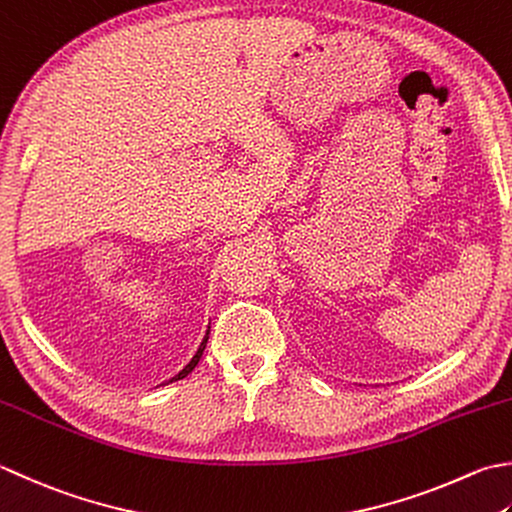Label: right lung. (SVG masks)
<instances>
[{
  "instance_id": "add662e5",
  "label": "right lung",
  "mask_w": 512,
  "mask_h": 512,
  "mask_svg": "<svg viewBox=\"0 0 512 512\" xmlns=\"http://www.w3.org/2000/svg\"><path fill=\"white\" fill-rule=\"evenodd\" d=\"M210 328V326H208ZM206 342H208V333H206V337H204V342L202 344H199V348H197V353H195V357L193 359H190V362L184 366V370H179V373L175 375V377H170L168 379V382H177V379H184L188 373H190V370H193L195 366H197V362H199V357H202L204 355V348H206Z\"/></svg>"
}]
</instances>
